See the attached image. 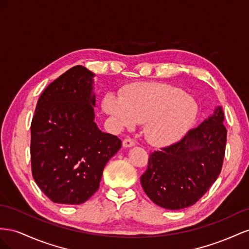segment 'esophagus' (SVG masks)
Listing matches in <instances>:
<instances>
[{"instance_id": "1", "label": "esophagus", "mask_w": 249, "mask_h": 249, "mask_svg": "<svg viewBox=\"0 0 249 249\" xmlns=\"http://www.w3.org/2000/svg\"><path fill=\"white\" fill-rule=\"evenodd\" d=\"M134 146V141L130 138H127L123 141V147L125 148H130V147H133Z\"/></svg>"}]
</instances>
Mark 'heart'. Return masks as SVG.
<instances>
[{
	"mask_svg": "<svg viewBox=\"0 0 249 249\" xmlns=\"http://www.w3.org/2000/svg\"><path fill=\"white\" fill-rule=\"evenodd\" d=\"M102 107L122 128L144 123L145 139L155 147L178 142L194 123L198 111L194 99L181 89L155 82L129 85L122 98L109 93L104 97Z\"/></svg>",
	"mask_w": 249,
	"mask_h": 249,
	"instance_id": "b5f03b06",
	"label": "heart"
}]
</instances>
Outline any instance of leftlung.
Returning <instances> with one entry per match:
<instances>
[{
  "label": "left lung",
  "mask_w": 249,
  "mask_h": 249,
  "mask_svg": "<svg viewBox=\"0 0 249 249\" xmlns=\"http://www.w3.org/2000/svg\"><path fill=\"white\" fill-rule=\"evenodd\" d=\"M221 106L177 143L149 155L141 183L150 199L167 210L195 204L221 172L226 133Z\"/></svg>",
  "instance_id": "1"
}]
</instances>
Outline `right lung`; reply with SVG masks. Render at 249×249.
Instances as JSON below:
<instances>
[{"mask_svg":"<svg viewBox=\"0 0 249 249\" xmlns=\"http://www.w3.org/2000/svg\"><path fill=\"white\" fill-rule=\"evenodd\" d=\"M95 74L76 66L50 83L31 123L32 175L55 203L81 204L96 191L122 142L95 123Z\"/></svg>","mask_w":249,"mask_h":249,"instance_id":"right-lung-1","label":"right lung"}]
</instances>
